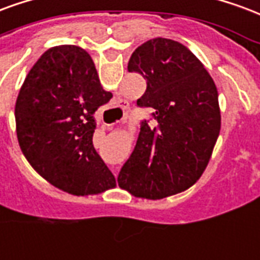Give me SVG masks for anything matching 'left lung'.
<instances>
[{
    "instance_id": "1",
    "label": "left lung",
    "mask_w": 260,
    "mask_h": 260,
    "mask_svg": "<svg viewBox=\"0 0 260 260\" xmlns=\"http://www.w3.org/2000/svg\"><path fill=\"white\" fill-rule=\"evenodd\" d=\"M128 71L146 80L136 105L157 121H140L136 146L118 174L131 194L159 200L189 189L203 175L220 131L218 89L203 63L180 42L153 38L135 49Z\"/></svg>"
}]
</instances>
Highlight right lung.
<instances>
[{
	"label": "right lung",
	"mask_w": 260,
	"mask_h": 260,
	"mask_svg": "<svg viewBox=\"0 0 260 260\" xmlns=\"http://www.w3.org/2000/svg\"><path fill=\"white\" fill-rule=\"evenodd\" d=\"M111 98L80 47L51 48L28 71L15 106L17 140L32 168L55 187L88 196L115 186L92 143L95 111Z\"/></svg>",
	"instance_id": "right-lung-1"
}]
</instances>
